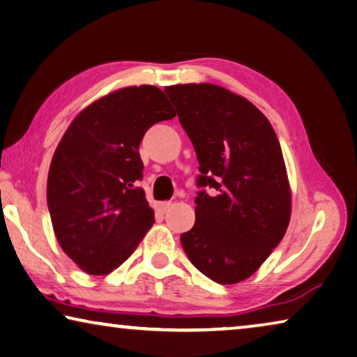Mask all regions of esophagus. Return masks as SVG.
<instances>
[{"label":"esophagus","mask_w":357,"mask_h":357,"mask_svg":"<svg viewBox=\"0 0 357 357\" xmlns=\"http://www.w3.org/2000/svg\"><path fill=\"white\" fill-rule=\"evenodd\" d=\"M169 206H172V203L169 202H157L155 203V209L158 213H165Z\"/></svg>","instance_id":"obj_1"}]
</instances>
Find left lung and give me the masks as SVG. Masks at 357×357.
<instances>
[{
    "label": "left lung",
    "instance_id": "8db88e82",
    "mask_svg": "<svg viewBox=\"0 0 357 357\" xmlns=\"http://www.w3.org/2000/svg\"><path fill=\"white\" fill-rule=\"evenodd\" d=\"M200 163L195 224L181 235L194 267L219 284L257 271L284 236L292 197L280 141L250 100L214 84L165 89Z\"/></svg>",
    "mask_w": 357,
    "mask_h": 357
}]
</instances>
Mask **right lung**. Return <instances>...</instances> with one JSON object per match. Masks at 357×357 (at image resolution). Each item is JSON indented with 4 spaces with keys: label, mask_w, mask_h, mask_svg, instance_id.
I'll return each mask as SVG.
<instances>
[{
    "label": "right lung",
    "mask_w": 357,
    "mask_h": 357,
    "mask_svg": "<svg viewBox=\"0 0 357 357\" xmlns=\"http://www.w3.org/2000/svg\"><path fill=\"white\" fill-rule=\"evenodd\" d=\"M176 116L155 86H130L79 112L54 152L47 205L55 238L79 268L103 276L126 262L154 224L143 189L139 143Z\"/></svg>",
    "instance_id": "add662e5"
}]
</instances>
